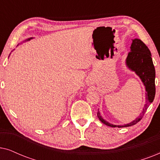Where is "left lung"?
Returning <instances> with one entry per match:
<instances>
[{
  "mask_svg": "<svg viewBox=\"0 0 160 160\" xmlns=\"http://www.w3.org/2000/svg\"><path fill=\"white\" fill-rule=\"evenodd\" d=\"M132 42L130 47V52L128 53L125 60L127 67L131 71L135 72V74L141 78V82L145 87L146 89V104L142 110V112L135 120L130 123L124 124H111L102 117L99 110L97 113V116L100 121L111 128H128L135 125L143 118L144 113H146L148 107L153 102L155 97V68L153 64L152 54L150 50L146 47L141 40L139 38L132 39Z\"/></svg>",
  "mask_w": 160,
  "mask_h": 160,
  "instance_id": "left-lung-1",
  "label": "left lung"
}]
</instances>
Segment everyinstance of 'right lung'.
<instances>
[{
    "label": "right lung",
    "mask_w": 160,
    "mask_h": 160,
    "mask_svg": "<svg viewBox=\"0 0 160 160\" xmlns=\"http://www.w3.org/2000/svg\"><path fill=\"white\" fill-rule=\"evenodd\" d=\"M32 38H32V37H31V38H29L26 39V40H25V41H30V40H31V39H32Z\"/></svg>",
    "instance_id": "right-lung-1"
}]
</instances>
